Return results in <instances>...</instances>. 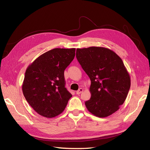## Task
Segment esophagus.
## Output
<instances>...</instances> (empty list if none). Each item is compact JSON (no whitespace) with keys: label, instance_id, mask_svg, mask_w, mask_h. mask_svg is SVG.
Instances as JSON below:
<instances>
[{"label":"esophagus","instance_id":"esophagus-1","mask_svg":"<svg viewBox=\"0 0 150 150\" xmlns=\"http://www.w3.org/2000/svg\"><path fill=\"white\" fill-rule=\"evenodd\" d=\"M83 91V89H82V88H79V89H78V91H76V94H81V93H82Z\"/></svg>","mask_w":150,"mask_h":150}]
</instances>
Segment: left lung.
Here are the masks:
<instances>
[{"instance_id": "obj_1", "label": "left lung", "mask_w": 150, "mask_h": 150, "mask_svg": "<svg viewBox=\"0 0 150 150\" xmlns=\"http://www.w3.org/2000/svg\"><path fill=\"white\" fill-rule=\"evenodd\" d=\"M76 58L91 79V96L85 102L93 115L105 117L120 109L131 86L130 76L121 57L103 47L77 49Z\"/></svg>"}]
</instances>
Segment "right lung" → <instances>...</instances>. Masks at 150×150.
<instances>
[{
	"instance_id": "right-lung-1",
	"label": "right lung",
	"mask_w": 150,
	"mask_h": 150,
	"mask_svg": "<svg viewBox=\"0 0 150 150\" xmlns=\"http://www.w3.org/2000/svg\"><path fill=\"white\" fill-rule=\"evenodd\" d=\"M75 48H55L42 54L28 67L22 92L30 106L47 118L64 110L72 94L65 88L64 72L75 56Z\"/></svg>"
}]
</instances>
